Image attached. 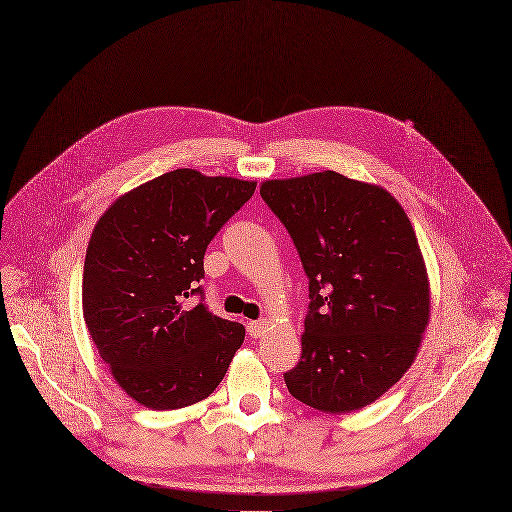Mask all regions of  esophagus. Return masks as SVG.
I'll return each instance as SVG.
<instances>
[{"label":"esophagus","mask_w":512,"mask_h":512,"mask_svg":"<svg viewBox=\"0 0 512 512\" xmlns=\"http://www.w3.org/2000/svg\"><path fill=\"white\" fill-rule=\"evenodd\" d=\"M265 327H267V321H263V319L247 323V331L251 337H261L265 333Z\"/></svg>","instance_id":"34e87169"}]
</instances>
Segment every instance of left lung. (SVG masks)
<instances>
[{
  "instance_id": "8db88e82",
  "label": "left lung",
  "mask_w": 512,
  "mask_h": 512,
  "mask_svg": "<svg viewBox=\"0 0 512 512\" xmlns=\"http://www.w3.org/2000/svg\"><path fill=\"white\" fill-rule=\"evenodd\" d=\"M309 279L301 360L289 394L321 412L360 410L412 366L430 317V285L416 233L382 187L323 170L265 181Z\"/></svg>"
}]
</instances>
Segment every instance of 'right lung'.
Returning a JSON list of instances; mask_svg holds the SVG:
<instances>
[{
    "label": "right lung",
    "instance_id": "add662e5",
    "mask_svg": "<svg viewBox=\"0 0 512 512\" xmlns=\"http://www.w3.org/2000/svg\"><path fill=\"white\" fill-rule=\"evenodd\" d=\"M255 187L177 168L122 195L96 223L84 261V321L138 404L185 408L225 378L245 327L213 315L197 283L209 243ZM193 294L202 295L197 306L186 301Z\"/></svg>",
    "mask_w": 512,
    "mask_h": 512
}]
</instances>
